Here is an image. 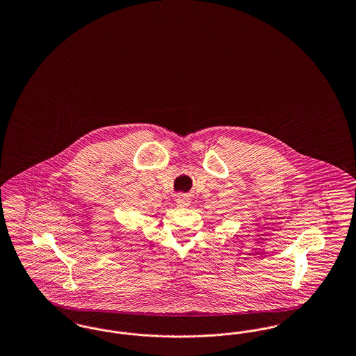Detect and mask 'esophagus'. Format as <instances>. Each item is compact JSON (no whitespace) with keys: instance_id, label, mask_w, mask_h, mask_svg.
Listing matches in <instances>:
<instances>
[{"instance_id":"34e87169","label":"esophagus","mask_w":356,"mask_h":356,"mask_svg":"<svg viewBox=\"0 0 356 356\" xmlns=\"http://www.w3.org/2000/svg\"><path fill=\"white\" fill-rule=\"evenodd\" d=\"M176 204H177L179 207H188V205L191 204V197H189L188 195L180 193V195H177V197H176Z\"/></svg>"}]
</instances>
